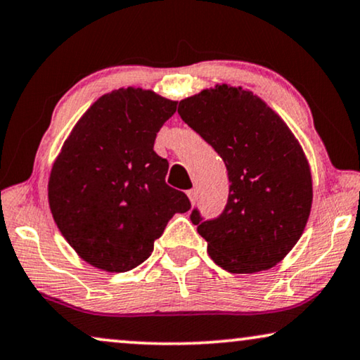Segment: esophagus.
I'll return each instance as SVG.
<instances>
[{"mask_svg":"<svg viewBox=\"0 0 360 360\" xmlns=\"http://www.w3.org/2000/svg\"><path fill=\"white\" fill-rule=\"evenodd\" d=\"M186 195H188L190 203H191V205H195V203H196V200H198V193H196V190H190L188 193H186Z\"/></svg>","mask_w":360,"mask_h":360,"instance_id":"1","label":"esophagus"}]
</instances>
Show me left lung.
<instances>
[{"label": "left lung", "instance_id": "1", "mask_svg": "<svg viewBox=\"0 0 360 360\" xmlns=\"http://www.w3.org/2000/svg\"><path fill=\"white\" fill-rule=\"evenodd\" d=\"M179 115L218 152L229 175L219 218L191 213L210 257L231 274L277 265L302 238L313 203L311 170L298 139L262 98L226 83L181 100Z\"/></svg>", "mask_w": 360, "mask_h": 360}]
</instances>
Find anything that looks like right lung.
Listing matches in <instances>:
<instances>
[{"instance_id": "obj_1", "label": "right lung", "mask_w": 360, "mask_h": 360, "mask_svg": "<svg viewBox=\"0 0 360 360\" xmlns=\"http://www.w3.org/2000/svg\"><path fill=\"white\" fill-rule=\"evenodd\" d=\"M176 101L144 88L98 98L63 142L47 196L58 231L78 257L105 272H127L154 250L190 200L165 184L169 162L154 142Z\"/></svg>"}]
</instances>
